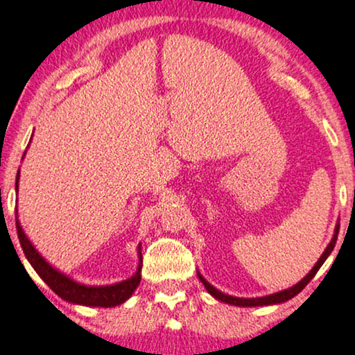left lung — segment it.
I'll return each instance as SVG.
<instances>
[{
	"mask_svg": "<svg viewBox=\"0 0 355 355\" xmlns=\"http://www.w3.org/2000/svg\"><path fill=\"white\" fill-rule=\"evenodd\" d=\"M338 233H339V225H336V232H334V236L331 239V243L326 248L323 254H321L320 261L316 262L315 268H313L310 272H308L306 277H303L300 282L293 285V287H290L287 290H282V292H277V293H272V295H268V297H261V298H238V297H232V295H227V293H222L220 290H217L215 287H211V285L207 282V280L202 277V275L197 272L199 275L200 282L205 285L207 292L210 293V295H214L217 300L220 302H225V303H230V305H236V306H262V305H274V303H282V302H287L290 300L292 297H295L297 293H300L303 288H305V285L310 282V280L315 277V274L318 272L321 266H323V262L328 259V256L331 254V251L334 250V245H336V239H338Z\"/></svg>",
	"mask_w": 355,
	"mask_h": 355,
	"instance_id": "left-lung-1",
	"label": "left lung"
}]
</instances>
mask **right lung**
<instances>
[{
	"label": "right lung",
	"instance_id": "add662e5",
	"mask_svg": "<svg viewBox=\"0 0 355 355\" xmlns=\"http://www.w3.org/2000/svg\"><path fill=\"white\" fill-rule=\"evenodd\" d=\"M17 181H19V173L16 178V192H17ZM16 228H17V238L21 241V248L24 251L27 261L31 262L32 268L35 269V272L42 277L45 284L57 293L58 297H62L63 300L70 303H78V305L85 306H117L127 300L132 295L133 290L138 287L141 280V252H140V264H138V270L135 275L130 279L123 280V282L114 284V285H105V287H87V285H81L75 282V280L68 279L67 275H63L58 270H55L49 262H45L42 256L37 252L34 246L31 245V241L22 232L19 222L16 218ZM140 251V246H138Z\"/></svg>",
	"mask_w": 355,
	"mask_h": 355
}]
</instances>
